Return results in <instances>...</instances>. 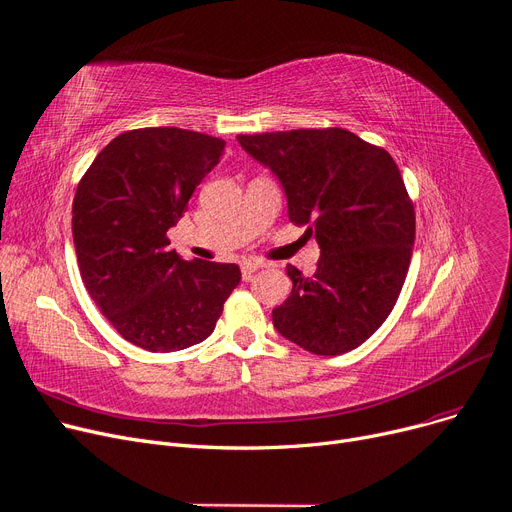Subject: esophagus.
I'll return each instance as SVG.
<instances>
[{
  "mask_svg": "<svg viewBox=\"0 0 512 512\" xmlns=\"http://www.w3.org/2000/svg\"><path fill=\"white\" fill-rule=\"evenodd\" d=\"M260 266H262V264H260L258 260H243V262H241V273H243V279L248 281V279H250V277L260 269Z\"/></svg>",
  "mask_w": 512,
  "mask_h": 512,
  "instance_id": "34e87169",
  "label": "esophagus"
}]
</instances>
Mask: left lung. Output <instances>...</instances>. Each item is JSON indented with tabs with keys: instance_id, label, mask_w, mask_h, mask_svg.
I'll list each match as a JSON object with an SVG mask.
<instances>
[{
	"instance_id": "obj_1",
	"label": "left lung",
	"mask_w": 512,
	"mask_h": 512,
	"mask_svg": "<svg viewBox=\"0 0 512 512\" xmlns=\"http://www.w3.org/2000/svg\"><path fill=\"white\" fill-rule=\"evenodd\" d=\"M269 166L294 225L316 237L310 277L287 266L291 296L273 310L275 329L300 348L335 356L358 348L396 306L415 243V206L383 148L346 129L239 135Z\"/></svg>"
}]
</instances>
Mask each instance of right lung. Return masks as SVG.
Returning a JSON list of instances; mask_svg holds the SVG:
<instances>
[{
	"mask_svg": "<svg viewBox=\"0 0 512 512\" xmlns=\"http://www.w3.org/2000/svg\"><path fill=\"white\" fill-rule=\"evenodd\" d=\"M225 141L177 127L120 133L95 156L72 200V237L91 300L127 342L150 352L214 331L237 264L183 260L166 231L218 164Z\"/></svg>",
	"mask_w": 512,
	"mask_h": 512,
	"instance_id": "1",
	"label": "right lung"
}]
</instances>
